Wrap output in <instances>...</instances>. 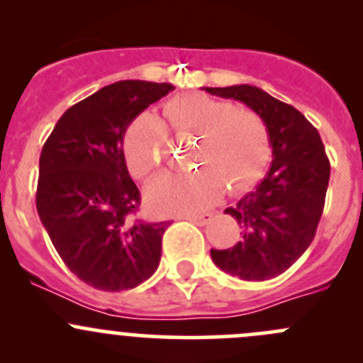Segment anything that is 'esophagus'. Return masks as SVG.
I'll use <instances>...</instances> for the list:
<instances>
[{
  "mask_svg": "<svg viewBox=\"0 0 363 363\" xmlns=\"http://www.w3.org/2000/svg\"><path fill=\"white\" fill-rule=\"evenodd\" d=\"M184 219H186V221L195 223V225H199V226H203V225H207L208 221H211L212 214H200V216H191V214H188V216H184Z\"/></svg>",
  "mask_w": 363,
  "mask_h": 363,
  "instance_id": "esophagus-1",
  "label": "esophagus"
}]
</instances>
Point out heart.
Masks as SVG:
<instances>
[{"label": "heart", "instance_id": "obj_1", "mask_svg": "<svg viewBox=\"0 0 363 363\" xmlns=\"http://www.w3.org/2000/svg\"><path fill=\"white\" fill-rule=\"evenodd\" d=\"M167 126L175 137L196 138L193 164L186 175H161L147 186V202L161 214L202 211L223 189L246 191L263 177L272 155L265 119L250 108L203 94L168 100ZM167 128L151 113H140L124 131V158L131 175L145 179L163 161Z\"/></svg>", "mask_w": 363, "mask_h": 363}]
</instances>
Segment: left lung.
<instances>
[{
    "label": "left lung",
    "instance_id": "obj_1",
    "mask_svg": "<svg viewBox=\"0 0 363 363\" xmlns=\"http://www.w3.org/2000/svg\"><path fill=\"white\" fill-rule=\"evenodd\" d=\"M203 89L258 112L269 126L274 158L263 181L225 211L242 228L240 239L230 250H211L212 262L244 281L272 279L290 269L316 235L330 161L316 128L291 105L250 84Z\"/></svg>",
    "mask_w": 363,
    "mask_h": 363
}]
</instances>
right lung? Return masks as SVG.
I'll list each match as a JSON object with an SVG mask.
<instances>
[{"label": "right lung", "instance_id": "right-lung-1", "mask_svg": "<svg viewBox=\"0 0 363 363\" xmlns=\"http://www.w3.org/2000/svg\"><path fill=\"white\" fill-rule=\"evenodd\" d=\"M167 82L119 80L61 116L40 155L36 211L65 265L89 286L131 290L156 272L170 221L135 219L140 191L124 160V131Z\"/></svg>", "mask_w": 363, "mask_h": 363}]
</instances>
